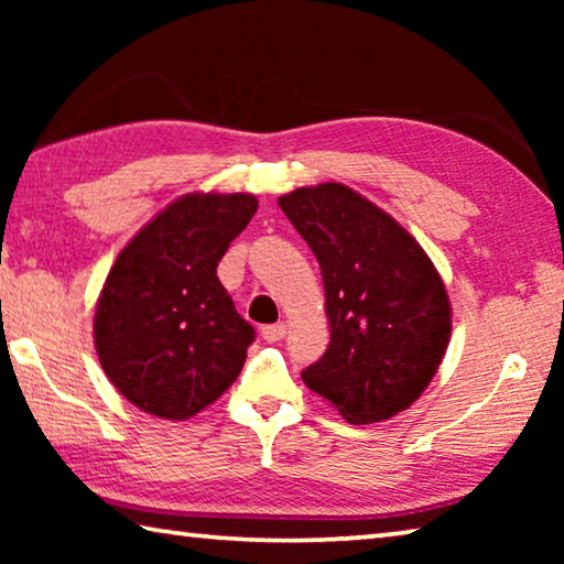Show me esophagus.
Returning a JSON list of instances; mask_svg holds the SVG:
<instances>
[{
	"label": "esophagus",
	"mask_w": 564,
	"mask_h": 564,
	"mask_svg": "<svg viewBox=\"0 0 564 564\" xmlns=\"http://www.w3.org/2000/svg\"><path fill=\"white\" fill-rule=\"evenodd\" d=\"M261 336L265 343H275L285 336V323H271V326H263Z\"/></svg>",
	"instance_id": "esophagus-1"
}]
</instances>
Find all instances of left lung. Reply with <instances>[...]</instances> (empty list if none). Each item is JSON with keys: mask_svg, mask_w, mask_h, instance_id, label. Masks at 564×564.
<instances>
[{"mask_svg": "<svg viewBox=\"0 0 564 564\" xmlns=\"http://www.w3.org/2000/svg\"><path fill=\"white\" fill-rule=\"evenodd\" d=\"M281 212L318 259L330 343L301 373L352 425L380 423L423 393L451 340V301L403 226L343 184L295 188Z\"/></svg>", "mask_w": 564, "mask_h": 564, "instance_id": "8db88e82", "label": "left lung"}]
</instances>
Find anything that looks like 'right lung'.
Wrapping results in <instances>:
<instances>
[{
    "mask_svg": "<svg viewBox=\"0 0 564 564\" xmlns=\"http://www.w3.org/2000/svg\"><path fill=\"white\" fill-rule=\"evenodd\" d=\"M256 208L251 194H188L111 265L94 316L97 356L144 413L186 420L241 373L256 330L236 313L216 265Z\"/></svg>",
    "mask_w": 564,
    "mask_h": 564,
    "instance_id": "1",
    "label": "right lung"
}]
</instances>
